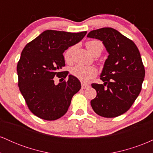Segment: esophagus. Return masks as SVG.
Masks as SVG:
<instances>
[{
	"label": "esophagus",
	"instance_id": "1",
	"mask_svg": "<svg viewBox=\"0 0 153 153\" xmlns=\"http://www.w3.org/2000/svg\"><path fill=\"white\" fill-rule=\"evenodd\" d=\"M89 87H90V85H88V84H85V83H83V82L81 84V88L82 89H86Z\"/></svg>",
	"mask_w": 153,
	"mask_h": 153
}]
</instances>
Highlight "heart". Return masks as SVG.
Returning a JSON list of instances; mask_svg holds the SVG:
<instances>
[{
    "instance_id": "obj_1",
    "label": "heart",
    "mask_w": 153,
    "mask_h": 153,
    "mask_svg": "<svg viewBox=\"0 0 153 153\" xmlns=\"http://www.w3.org/2000/svg\"><path fill=\"white\" fill-rule=\"evenodd\" d=\"M85 45H86L87 50L92 54L97 50H101V51L103 50V44L97 40L88 42ZM73 50H74V47H71L65 52L64 58L66 62H70L71 60ZM71 73L82 82H88L90 79L96 76L97 74V71L94 67L77 65L71 70Z\"/></svg>"
}]
</instances>
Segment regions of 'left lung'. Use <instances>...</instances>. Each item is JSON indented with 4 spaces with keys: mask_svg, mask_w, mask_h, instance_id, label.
Here are the masks:
<instances>
[{
    "mask_svg": "<svg viewBox=\"0 0 153 153\" xmlns=\"http://www.w3.org/2000/svg\"><path fill=\"white\" fill-rule=\"evenodd\" d=\"M87 37L102 42L108 53L100 75L103 84L91 85L97 93L91 106L101 117H117L129 109L141 91L145 74L141 55L131 40L113 28L93 30Z\"/></svg>",
    "mask_w": 153,
    "mask_h": 153,
    "instance_id": "8db88e82",
    "label": "left lung"
}]
</instances>
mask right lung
<instances>
[{"instance_id":"add662e5","label":"right lung","mask_w":153,"mask_h":153,"mask_svg":"<svg viewBox=\"0 0 153 153\" xmlns=\"http://www.w3.org/2000/svg\"><path fill=\"white\" fill-rule=\"evenodd\" d=\"M87 31L78 33L46 30L23 50L17 74L19 90L30 111L39 118L52 121L65 114L73 96L81 88L80 80L72 75L55 85L54 78H65V50L76 45Z\"/></svg>"}]
</instances>
